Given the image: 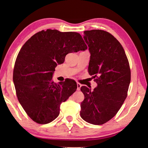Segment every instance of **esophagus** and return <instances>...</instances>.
<instances>
[{"label":"esophagus","mask_w":148,"mask_h":148,"mask_svg":"<svg viewBox=\"0 0 148 148\" xmlns=\"http://www.w3.org/2000/svg\"><path fill=\"white\" fill-rule=\"evenodd\" d=\"M77 90L79 91L80 88H81V87H82V84L79 83H77Z\"/></svg>","instance_id":"esophagus-1"}]
</instances>
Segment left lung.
Masks as SVG:
<instances>
[{"label":"left lung","instance_id":"obj_1","mask_svg":"<svg viewBox=\"0 0 148 148\" xmlns=\"http://www.w3.org/2000/svg\"><path fill=\"white\" fill-rule=\"evenodd\" d=\"M83 38L91 53L88 72L97 86L91 91L82 86L84 99L81 103V117L93 125H102L118 112L127 96L131 72L124 49L107 31H84Z\"/></svg>","mask_w":148,"mask_h":148}]
</instances>
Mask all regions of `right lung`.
Wrapping results in <instances>:
<instances>
[{
    "label": "right lung",
    "mask_w": 148,
    "mask_h": 148,
    "mask_svg": "<svg viewBox=\"0 0 148 148\" xmlns=\"http://www.w3.org/2000/svg\"><path fill=\"white\" fill-rule=\"evenodd\" d=\"M86 49L79 33L57 29L39 31L21 47L13 80L19 102L35 122L47 124L59 116L60 104L77 90V84L74 80L54 83L55 68L69 53Z\"/></svg>",
    "instance_id": "1"
}]
</instances>
